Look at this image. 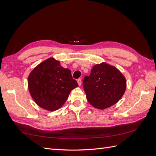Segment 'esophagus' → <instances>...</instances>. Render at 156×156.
I'll use <instances>...</instances> for the list:
<instances>
[{
	"label": "esophagus",
	"instance_id": "esophagus-1",
	"mask_svg": "<svg viewBox=\"0 0 156 156\" xmlns=\"http://www.w3.org/2000/svg\"><path fill=\"white\" fill-rule=\"evenodd\" d=\"M77 83L79 86L81 85V83H82V81H81V79H77Z\"/></svg>",
	"mask_w": 156,
	"mask_h": 156
}]
</instances>
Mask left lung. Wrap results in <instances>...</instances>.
Returning a JSON list of instances; mask_svg holds the SVG:
<instances>
[{"instance_id": "1", "label": "left lung", "mask_w": 156, "mask_h": 156, "mask_svg": "<svg viewBox=\"0 0 156 156\" xmlns=\"http://www.w3.org/2000/svg\"><path fill=\"white\" fill-rule=\"evenodd\" d=\"M87 98L94 107L103 109L119 101L126 90V81L115 67L103 62L94 66L83 80Z\"/></svg>"}]
</instances>
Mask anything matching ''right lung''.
Listing matches in <instances>:
<instances>
[{
    "label": "right lung",
    "instance_id": "right-lung-1",
    "mask_svg": "<svg viewBox=\"0 0 156 156\" xmlns=\"http://www.w3.org/2000/svg\"><path fill=\"white\" fill-rule=\"evenodd\" d=\"M28 86L37 105L53 111L63 105L70 92L78 84L69 69L64 68L60 62L50 58L32 71L28 79Z\"/></svg>",
    "mask_w": 156,
    "mask_h": 156
}]
</instances>
